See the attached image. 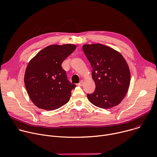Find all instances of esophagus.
<instances>
[{
  "instance_id": "1",
  "label": "esophagus",
  "mask_w": 157,
  "mask_h": 157,
  "mask_svg": "<svg viewBox=\"0 0 157 157\" xmlns=\"http://www.w3.org/2000/svg\"><path fill=\"white\" fill-rule=\"evenodd\" d=\"M78 85H79V86H82L83 85V81L81 80V81L79 82V83L78 84Z\"/></svg>"
}]
</instances>
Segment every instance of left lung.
<instances>
[{
  "instance_id": "obj_1",
  "label": "left lung",
  "mask_w": 157,
  "mask_h": 157,
  "mask_svg": "<svg viewBox=\"0 0 157 157\" xmlns=\"http://www.w3.org/2000/svg\"><path fill=\"white\" fill-rule=\"evenodd\" d=\"M83 52L93 68L92 77L96 89L87 98L94 105L113 107L126 95L130 81L128 64L117 51L104 44H84Z\"/></svg>"
}]
</instances>
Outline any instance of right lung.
<instances>
[{"label": "right lung", "mask_w": 157, "mask_h": 157, "mask_svg": "<svg viewBox=\"0 0 157 157\" xmlns=\"http://www.w3.org/2000/svg\"><path fill=\"white\" fill-rule=\"evenodd\" d=\"M76 48L72 44L43 48L29 63L24 76L27 93L38 107L52 110L68 102L76 85L67 78L63 61Z\"/></svg>", "instance_id": "1"}]
</instances>
